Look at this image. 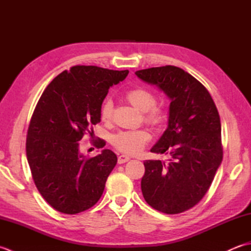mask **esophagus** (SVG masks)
<instances>
[{
	"label": "esophagus",
	"mask_w": 251,
	"mask_h": 251,
	"mask_svg": "<svg viewBox=\"0 0 251 251\" xmlns=\"http://www.w3.org/2000/svg\"><path fill=\"white\" fill-rule=\"evenodd\" d=\"M129 159H130L129 156L125 155V154H122V155H120L119 158H117V163H119V164H124L126 162H128Z\"/></svg>",
	"instance_id": "esophagus-1"
}]
</instances>
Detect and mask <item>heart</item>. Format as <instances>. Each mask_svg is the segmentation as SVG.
I'll return each mask as SVG.
<instances>
[{
	"label": "heart",
	"instance_id": "heart-1",
	"mask_svg": "<svg viewBox=\"0 0 251 251\" xmlns=\"http://www.w3.org/2000/svg\"><path fill=\"white\" fill-rule=\"evenodd\" d=\"M126 99L143 112L145 122L152 126L162 125L166 113L162 105L156 104V95L151 89L143 86H138L127 90ZM113 114V102L106 98L100 106V119L103 122L111 120ZM151 140V134L147 129H129L121 130L112 137V145L117 150L126 154H136L142 150L147 143Z\"/></svg>",
	"mask_w": 251,
	"mask_h": 251
}]
</instances>
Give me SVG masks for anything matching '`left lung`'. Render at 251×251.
<instances>
[{"label":"left lung","mask_w":251,"mask_h":251,"mask_svg":"<svg viewBox=\"0 0 251 251\" xmlns=\"http://www.w3.org/2000/svg\"><path fill=\"white\" fill-rule=\"evenodd\" d=\"M136 74L172 99L167 129L151 149L170 155L169 163H143L142 194L154 209L181 214L201 201L222 162L219 112L207 88L182 69L164 66Z\"/></svg>","instance_id":"1"}]
</instances>
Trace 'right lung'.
Instances as JSON below:
<instances>
[{
	"label": "right lung",
	"mask_w": 251,
	"mask_h": 251,
	"mask_svg": "<svg viewBox=\"0 0 251 251\" xmlns=\"http://www.w3.org/2000/svg\"><path fill=\"white\" fill-rule=\"evenodd\" d=\"M128 72L74 66L52 79L37 101L26 135V159L37 190L57 211L79 214L102 195L117 162L115 153L105 149L97 156H83L78 141L86 134L93 139L109 88ZM94 143L105 146L101 139Z\"/></svg>",
	"instance_id": "obj_1"
}]
</instances>
